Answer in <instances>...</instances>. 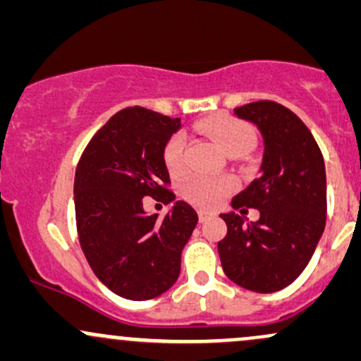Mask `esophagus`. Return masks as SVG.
Returning a JSON list of instances; mask_svg holds the SVG:
<instances>
[{
  "label": "esophagus",
  "instance_id": "34e87169",
  "mask_svg": "<svg viewBox=\"0 0 361 361\" xmlns=\"http://www.w3.org/2000/svg\"><path fill=\"white\" fill-rule=\"evenodd\" d=\"M197 215H200V222H203V220H207L208 216H210V212L200 210V212H197Z\"/></svg>",
  "mask_w": 361,
  "mask_h": 361
}]
</instances>
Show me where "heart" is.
Returning <instances> with one entry per match:
<instances>
[{"mask_svg": "<svg viewBox=\"0 0 361 361\" xmlns=\"http://www.w3.org/2000/svg\"><path fill=\"white\" fill-rule=\"evenodd\" d=\"M200 133L207 134L228 154H243L257 142V133L244 120L231 115H215L204 118L196 126ZM184 135L173 134L164 146V161L170 173L177 176L184 170ZM235 189V182L228 176H201L195 173L182 182L180 192L191 203L203 208L219 204Z\"/></svg>", "mask_w": 361, "mask_h": 361, "instance_id": "1", "label": "heart"}]
</instances>
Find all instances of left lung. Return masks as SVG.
Listing matches in <instances>:
<instances>
[{
	"label": "left lung",
	"mask_w": 361,
	"mask_h": 361,
	"mask_svg": "<svg viewBox=\"0 0 361 361\" xmlns=\"http://www.w3.org/2000/svg\"><path fill=\"white\" fill-rule=\"evenodd\" d=\"M263 135L262 176L224 213L227 235L219 243L224 272L255 293H275L296 281L312 259L327 219V179L322 151L303 120L284 104L262 99L234 108ZM247 207L260 219L243 222Z\"/></svg>",
	"instance_id": "8db88e82"
}]
</instances>
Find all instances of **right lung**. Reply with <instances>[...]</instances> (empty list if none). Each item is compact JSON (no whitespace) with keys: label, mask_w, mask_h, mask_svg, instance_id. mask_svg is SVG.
<instances>
[{"label":"right lung","mask_w":361,"mask_h":361,"mask_svg":"<svg viewBox=\"0 0 361 361\" xmlns=\"http://www.w3.org/2000/svg\"><path fill=\"white\" fill-rule=\"evenodd\" d=\"M180 118L129 106L98 130L75 170L79 243L96 277L118 296L153 300L176 284L180 255L197 213L177 201L164 219L148 215L145 196L173 201L164 146Z\"/></svg>","instance_id":"1"}]
</instances>
